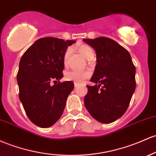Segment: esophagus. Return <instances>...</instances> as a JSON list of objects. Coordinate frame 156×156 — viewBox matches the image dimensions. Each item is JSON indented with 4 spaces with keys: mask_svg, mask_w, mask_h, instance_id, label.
I'll use <instances>...</instances> for the list:
<instances>
[{
    "mask_svg": "<svg viewBox=\"0 0 156 156\" xmlns=\"http://www.w3.org/2000/svg\"><path fill=\"white\" fill-rule=\"evenodd\" d=\"M79 83H74V86H75V87H78L79 86Z\"/></svg>",
    "mask_w": 156,
    "mask_h": 156,
    "instance_id": "obj_1",
    "label": "esophagus"
}]
</instances>
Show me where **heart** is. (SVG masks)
I'll use <instances>...</instances> for the list:
<instances>
[{
  "mask_svg": "<svg viewBox=\"0 0 156 156\" xmlns=\"http://www.w3.org/2000/svg\"><path fill=\"white\" fill-rule=\"evenodd\" d=\"M78 50L80 54L83 56L84 58L87 60H90L93 58L94 57V52L93 50L87 45H81L78 47ZM69 49H67L64 53V65L65 66H67L68 64V58L69 55ZM90 73L89 71L84 72H79L75 71V70H72L66 73L65 74V79L66 81H74L75 83H83L85 80L90 78Z\"/></svg>",
  "mask_w": 156,
  "mask_h": 156,
  "instance_id": "obj_1",
  "label": "heart"
}]
</instances>
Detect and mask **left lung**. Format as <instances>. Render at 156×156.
Wrapping results in <instances>:
<instances>
[{
    "mask_svg": "<svg viewBox=\"0 0 156 156\" xmlns=\"http://www.w3.org/2000/svg\"><path fill=\"white\" fill-rule=\"evenodd\" d=\"M96 52L97 64L87 86L85 107L95 120L109 124L123 115L136 90V67L129 52L105 37L83 39Z\"/></svg>",
    "mask_w": 156,
    "mask_h": 156,
    "instance_id": "1",
    "label": "left lung"
}]
</instances>
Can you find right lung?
<instances>
[{
    "mask_svg": "<svg viewBox=\"0 0 156 156\" xmlns=\"http://www.w3.org/2000/svg\"><path fill=\"white\" fill-rule=\"evenodd\" d=\"M75 41L47 37L37 40L23 55L17 75L19 98L26 114L34 124L47 128L57 122L64 112L66 99L74 89L63 78L64 56Z\"/></svg>",
    "mask_w": 156,
    "mask_h": 156,
    "instance_id": "right-lung-1",
    "label": "right lung"
}]
</instances>
